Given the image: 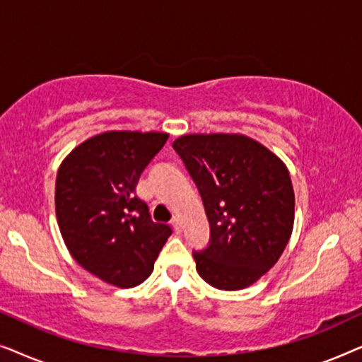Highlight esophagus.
<instances>
[{
    "label": "esophagus",
    "mask_w": 362,
    "mask_h": 362,
    "mask_svg": "<svg viewBox=\"0 0 362 362\" xmlns=\"http://www.w3.org/2000/svg\"><path fill=\"white\" fill-rule=\"evenodd\" d=\"M171 224H173V227H175V230H176V232H181V230H182V221H181V217H180V216H175V217H173Z\"/></svg>",
    "instance_id": "obj_1"
}]
</instances>
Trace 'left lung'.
I'll list each match as a JSON object with an SVG mask.
<instances>
[{
    "label": "left lung",
    "instance_id": "obj_1",
    "mask_svg": "<svg viewBox=\"0 0 362 362\" xmlns=\"http://www.w3.org/2000/svg\"><path fill=\"white\" fill-rule=\"evenodd\" d=\"M204 202L211 240L194 252L196 270L226 291L255 284L276 264L295 221L285 163L239 133H194L173 143Z\"/></svg>",
    "mask_w": 362,
    "mask_h": 362
}]
</instances>
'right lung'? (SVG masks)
I'll use <instances>...</instances> for the list:
<instances>
[{"mask_svg": "<svg viewBox=\"0 0 362 362\" xmlns=\"http://www.w3.org/2000/svg\"><path fill=\"white\" fill-rule=\"evenodd\" d=\"M168 133L105 132L64 158L56 180L62 239L81 267L118 288L145 281L171 227L153 222L136 185Z\"/></svg>", "mask_w": 362, "mask_h": 362, "instance_id": "1", "label": "right lung"}]
</instances>
